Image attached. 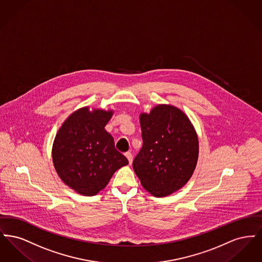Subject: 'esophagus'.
<instances>
[{
  "instance_id": "1",
  "label": "esophagus",
  "mask_w": 262,
  "mask_h": 262,
  "mask_svg": "<svg viewBox=\"0 0 262 262\" xmlns=\"http://www.w3.org/2000/svg\"><path fill=\"white\" fill-rule=\"evenodd\" d=\"M125 156L126 157L127 161H128V164L130 165V164L133 163V155H132V153H130V152H126L125 154Z\"/></svg>"
}]
</instances>
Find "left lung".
I'll return each mask as SVG.
<instances>
[{
	"instance_id": "obj_1",
	"label": "left lung",
	"mask_w": 262,
	"mask_h": 262,
	"mask_svg": "<svg viewBox=\"0 0 262 262\" xmlns=\"http://www.w3.org/2000/svg\"><path fill=\"white\" fill-rule=\"evenodd\" d=\"M142 148L133 167L144 189L156 198L184 187L199 159V137L188 117L178 107L158 104L140 113Z\"/></svg>"
}]
</instances>
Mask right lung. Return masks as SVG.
I'll return each mask as SVG.
<instances>
[{
  "label": "right lung",
  "instance_id": "obj_1",
  "mask_svg": "<svg viewBox=\"0 0 262 262\" xmlns=\"http://www.w3.org/2000/svg\"><path fill=\"white\" fill-rule=\"evenodd\" d=\"M113 114V110L82 107L64 120L55 137L52 158L56 172L79 194H97L117 170L128 164L105 129Z\"/></svg>",
  "mask_w": 262,
  "mask_h": 262
}]
</instances>
